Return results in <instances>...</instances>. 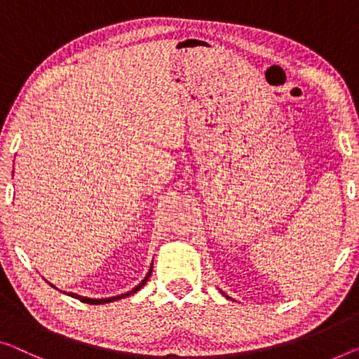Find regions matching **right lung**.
Wrapping results in <instances>:
<instances>
[{"label": "right lung", "instance_id": "add662e5", "mask_svg": "<svg viewBox=\"0 0 359 359\" xmlns=\"http://www.w3.org/2000/svg\"><path fill=\"white\" fill-rule=\"evenodd\" d=\"M151 269H153V266H151ZM151 269H149V272L147 274V277L145 279H143L140 283H138V285L133 288L132 292H127V293H124V295H119V297H111V298H101V299H93V298H85V297H79V295H76V293H67V295H71V297H74V298H77V299H80V302L82 303H88V304H103V303H109V302H116V299H119V298H124V297H128V295H132V293H135L137 290H140V288L145 285L147 283V280L149 279V276H151Z\"/></svg>", "mask_w": 359, "mask_h": 359}]
</instances>
